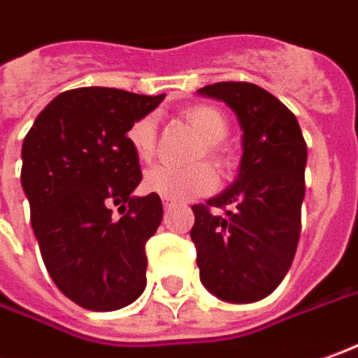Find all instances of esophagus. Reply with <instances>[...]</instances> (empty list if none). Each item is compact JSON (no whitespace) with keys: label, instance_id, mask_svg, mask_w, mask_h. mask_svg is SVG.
I'll list each match as a JSON object with an SVG mask.
<instances>
[{"label":"esophagus","instance_id":"obj_1","mask_svg":"<svg viewBox=\"0 0 358 358\" xmlns=\"http://www.w3.org/2000/svg\"><path fill=\"white\" fill-rule=\"evenodd\" d=\"M175 203L173 201H167V199H164V208L165 210H169V208H173Z\"/></svg>","mask_w":358,"mask_h":358}]
</instances>
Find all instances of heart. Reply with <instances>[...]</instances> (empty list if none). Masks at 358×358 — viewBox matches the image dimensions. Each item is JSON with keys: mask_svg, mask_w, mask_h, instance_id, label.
Masks as SVG:
<instances>
[{"mask_svg": "<svg viewBox=\"0 0 358 358\" xmlns=\"http://www.w3.org/2000/svg\"><path fill=\"white\" fill-rule=\"evenodd\" d=\"M185 118L203 138V148L199 150V159L204 155L216 167L224 169L230 164V154L222 146L228 134V120L220 108L212 105H193L185 110ZM127 142L140 162H150L157 148V118L144 115L136 118L127 130ZM144 187L148 193L159 194L167 201H187L203 196L216 187V175L210 165L196 164L193 167H171L155 165L144 175Z\"/></svg>", "mask_w": 358, "mask_h": 358, "instance_id": "obj_1", "label": "heart"}]
</instances>
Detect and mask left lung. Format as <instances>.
<instances>
[{
	"label": "left lung",
	"instance_id": "8db88e82",
	"mask_svg": "<svg viewBox=\"0 0 358 358\" xmlns=\"http://www.w3.org/2000/svg\"><path fill=\"white\" fill-rule=\"evenodd\" d=\"M199 93L224 101L243 130L236 181L193 206L201 282L226 302H257L280 285L296 253L306 142L296 117L255 83L220 81Z\"/></svg>",
	"mask_w": 358,
	"mask_h": 358
}]
</instances>
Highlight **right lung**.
Wrapping results in <instances>:
<instances>
[{
	"mask_svg": "<svg viewBox=\"0 0 358 358\" xmlns=\"http://www.w3.org/2000/svg\"><path fill=\"white\" fill-rule=\"evenodd\" d=\"M164 97L64 91L24 136L21 185L41 255L56 287L85 310L124 308L146 288V241L164 206L159 194L132 196L142 171L127 130ZM110 203L121 204L120 221Z\"/></svg>",
	"mask_w": 358,
	"mask_h": 358,
	"instance_id": "1",
	"label": "right lung"
}]
</instances>
